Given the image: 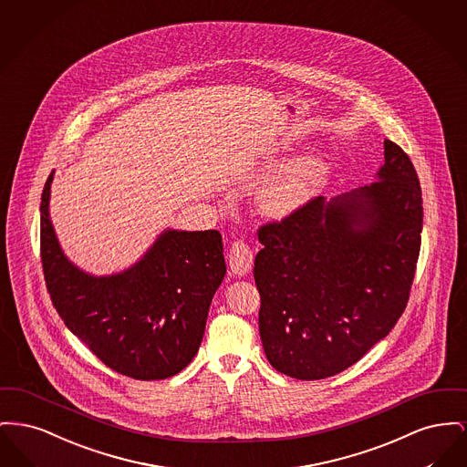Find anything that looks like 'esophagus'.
<instances>
[{"instance_id": "34e87169", "label": "esophagus", "mask_w": 467, "mask_h": 467, "mask_svg": "<svg viewBox=\"0 0 467 467\" xmlns=\"http://www.w3.org/2000/svg\"><path fill=\"white\" fill-rule=\"evenodd\" d=\"M228 265L235 275H245L253 267V253L244 241H237L232 244L228 251Z\"/></svg>"}]
</instances>
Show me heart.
I'll use <instances>...</instances> for the list:
<instances>
[{"label":"heart","mask_w":467,"mask_h":467,"mask_svg":"<svg viewBox=\"0 0 467 467\" xmlns=\"http://www.w3.org/2000/svg\"><path fill=\"white\" fill-rule=\"evenodd\" d=\"M327 177L328 163L323 154H300L264 182L258 192V205L270 218H288L318 193Z\"/></svg>","instance_id":"b5f03b06"}]
</instances>
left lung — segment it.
Masks as SVG:
<instances>
[{
    "label": "left lung",
    "instance_id": "8db88e82",
    "mask_svg": "<svg viewBox=\"0 0 467 467\" xmlns=\"http://www.w3.org/2000/svg\"><path fill=\"white\" fill-rule=\"evenodd\" d=\"M421 223L417 171L387 139L374 182L264 224L253 272L270 366L323 379L385 339L410 298Z\"/></svg>",
    "mask_w": 467,
    "mask_h": 467
}]
</instances>
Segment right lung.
I'll return each mask as SVG.
<instances>
[{
	"instance_id": "1",
	"label": "right lung",
	"mask_w": 467,
	"mask_h": 467,
	"mask_svg": "<svg viewBox=\"0 0 467 467\" xmlns=\"http://www.w3.org/2000/svg\"><path fill=\"white\" fill-rule=\"evenodd\" d=\"M50 173L40 203V251L50 300L107 368L165 379L197 355L213 296L226 274L218 230H163L123 272L93 275L63 253L50 222Z\"/></svg>"
}]
</instances>
